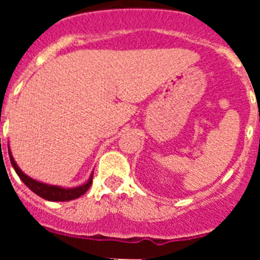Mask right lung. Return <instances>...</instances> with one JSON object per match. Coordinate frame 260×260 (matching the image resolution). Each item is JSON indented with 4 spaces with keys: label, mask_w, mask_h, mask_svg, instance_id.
<instances>
[{
    "label": "right lung",
    "mask_w": 260,
    "mask_h": 260,
    "mask_svg": "<svg viewBox=\"0 0 260 260\" xmlns=\"http://www.w3.org/2000/svg\"><path fill=\"white\" fill-rule=\"evenodd\" d=\"M9 150V157H10V162L13 165L14 171L17 172V174L19 176L20 180L23 181V183L28 187L29 190L35 192L36 195L44 198L45 201L50 202H68L73 201V199L79 198L80 195H83L87 190L89 189V186L92 185V174L91 173L89 178L87 180V182H84L83 185L77 186V187H62V186H56V185H49V183L40 182L38 180H34L29 176H27L26 173H23V171L18 167V164L14 160L13 155H11L10 147L8 146Z\"/></svg>",
    "instance_id": "obj_1"
}]
</instances>
